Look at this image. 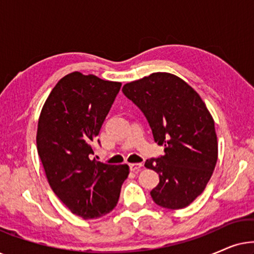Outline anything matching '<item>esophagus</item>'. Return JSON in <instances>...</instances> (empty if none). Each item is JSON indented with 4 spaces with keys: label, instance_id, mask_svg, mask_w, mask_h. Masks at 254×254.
<instances>
[{
    "label": "esophagus",
    "instance_id": "obj_1",
    "mask_svg": "<svg viewBox=\"0 0 254 254\" xmlns=\"http://www.w3.org/2000/svg\"><path fill=\"white\" fill-rule=\"evenodd\" d=\"M142 166H143L142 163H130L129 169L131 170V171H138V170H141Z\"/></svg>",
    "mask_w": 254,
    "mask_h": 254
}]
</instances>
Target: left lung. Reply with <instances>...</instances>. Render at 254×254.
<instances>
[{"label": "left lung", "instance_id": "1", "mask_svg": "<svg viewBox=\"0 0 254 254\" xmlns=\"http://www.w3.org/2000/svg\"><path fill=\"white\" fill-rule=\"evenodd\" d=\"M124 95L147 118L163 156L144 166L159 175L151 197L158 206L182 209L206 189L217 162L214 119L192 86L169 72L127 83Z\"/></svg>", "mask_w": 254, "mask_h": 254}]
</instances>
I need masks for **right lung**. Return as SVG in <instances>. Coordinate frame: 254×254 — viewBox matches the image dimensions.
I'll return each mask as SVG.
<instances>
[{"instance_id": "1", "label": "right lung", "mask_w": 254, "mask_h": 254, "mask_svg": "<svg viewBox=\"0 0 254 254\" xmlns=\"http://www.w3.org/2000/svg\"><path fill=\"white\" fill-rule=\"evenodd\" d=\"M120 88L119 82L71 72L52 90L38 121V155L51 189L84 220L114 209L129 173L127 164L91 159L92 143Z\"/></svg>"}]
</instances>
